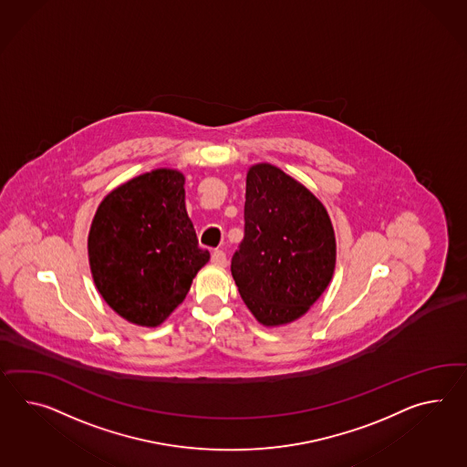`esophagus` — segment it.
I'll return each instance as SVG.
<instances>
[{
    "label": "esophagus",
    "instance_id": "obj_1",
    "mask_svg": "<svg viewBox=\"0 0 467 467\" xmlns=\"http://www.w3.org/2000/svg\"><path fill=\"white\" fill-rule=\"evenodd\" d=\"M211 262L217 265V266H226V265H228L226 253L223 250L213 251V254H211Z\"/></svg>",
    "mask_w": 467,
    "mask_h": 467
}]
</instances>
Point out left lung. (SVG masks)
Wrapping results in <instances>:
<instances>
[{
  "label": "left lung",
  "instance_id": "8db88e82",
  "mask_svg": "<svg viewBox=\"0 0 467 467\" xmlns=\"http://www.w3.org/2000/svg\"><path fill=\"white\" fill-rule=\"evenodd\" d=\"M336 238L326 207L270 163L246 175L244 238L231 260L239 294L263 326L302 317L327 288Z\"/></svg>",
  "mask_w": 467,
  "mask_h": 467
}]
</instances>
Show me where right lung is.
I'll list each match as a JSON object with an SVG mask.
<instances>
[{
  "mask_svg": "<svg viewBox=\"0 0 467 467\" xmlns=\"http://www.w3.org/2000/svg\"><path fill=\"white\" fill-rule=\"evenodd\" d=\"M92 278L126 320L155 327L182 304L209 262L185 211L181 171L160 169L104 197L89 231Z\"/></svg>",
  "mask_w": 467,
  "mask_h": 467,
  "instance_id": "obj_1",
  "label": "right lung"
}]
</instances>
